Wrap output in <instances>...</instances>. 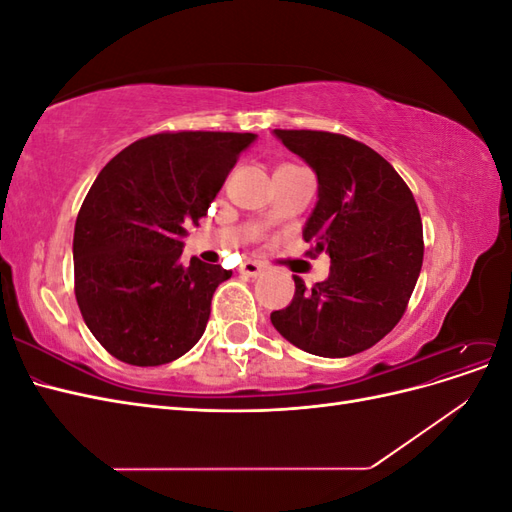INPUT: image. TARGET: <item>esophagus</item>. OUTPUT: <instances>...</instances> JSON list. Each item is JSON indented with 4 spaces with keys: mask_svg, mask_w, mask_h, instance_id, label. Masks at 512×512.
Returning a JSON list of instances; mask_svg holds the SVG:
<instances>
[{
    "mask_svg": "<svg viewBox=\"0 0 512 512\" xmlns=\"http://www.w3.org/2000/svg\"><path fill=\"white\" fill-rule=\"evenodd\" d=\"M262 269H265V267H262V262H258V260H245V262H241V267H239V271L243 275H250V277L262 273Z\"/></svg>",
    "mask_w": 512,
    "mask_h": 512,
    "instance_id": "esophagus-1",
    "label": "esophagus"
}]
</instances>
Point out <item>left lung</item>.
I'll list each match as a JSON object with an SVG mask.
<instances>
[{
  "instance_id": "left-lung-1",
  "label": "left lung",
  "mask_w": 512,
  "mask_h": 512,
  "mask_svg": "<svg viewBox=\"0 0 512 512\" xmlns=\"http://www.w3.org/2000/svg\"><path fill=\"white\" fill-rule=\"evenodd\" d=\"M318 175V203L303 239L309 256L327 252L331 275L307 288L294 277V299L271 314L297 348L339 359L363 352L404 316L423 267V222L397 170L344 134L275 130Z\"/></svg>"
}]
</instances>
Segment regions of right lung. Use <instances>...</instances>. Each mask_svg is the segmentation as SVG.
Listing matches in <instances>:
<instances>
[{
	"mask_svg": "<svg viewBox=\"0 0 512 512\" xmlns=\"http://www.w3.org/2000/svg\"><path fill=\"white\" fill-rule=\"evenodd\" d=\"M250 132H160L108 162L74 226V294L83 320L115 359L156 367L205 333L213 292L232 271L183 262L198 226Z\"/></svg>",
	"mask_w": 512,
	"mask_h": 512,
	"instance_id": "right-lung-1",
	"label": "right lung"
}]
</instances>
